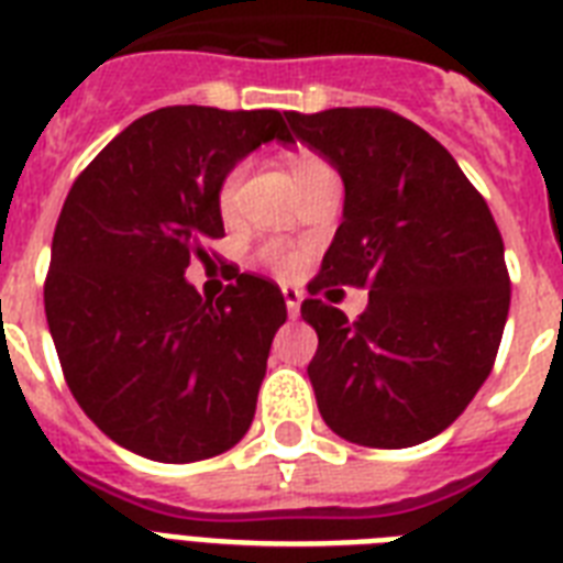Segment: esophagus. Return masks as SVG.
<instances>
[{
  "label": "esophagus",
  "instance_id": "esophagus-1",
  "mask_svg": "<svg viewBox=\"0 0 563 563\" xmlns=\"http://www.w3.org/2000/svg\"><path fill=\"white\" fill-rule=\"evenodd\" d=\"M283 300H286V309H289V316L298 318L300 316V300H303L300 289H295V286H283Z\"/></svg>",
  "mask_w": 563,
  "mask_h": 563
}]
</instances>
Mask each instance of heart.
<instances>
[{
	"mask_svg": "<svg viewBox=\"0 0 563 563\" xmlns=\"http://www.w3.org/2000/svg\"><path fill=\"white\" fill-rule=\"evenodd\" d=\"M321 169H330L321 157H316V154H298L295 161H291V175H295V180H303L309 178V175H316V172ZM242 178H245V166H236V169L230 172L228 178H224V184H221L219 189V207L221 212H230L233 210V203H236V195H239V187H242ZM265 263L272 265L274 272L283 274V277H289V274H295V268L300 265V254L298 251H291V247L286 245H268L263 251Z\"/></svg>",
	"mask_w": 563,
	"mask_h": 563,
	"instance_id": "obj_1",
	"label": "heart"
}]
</instances>
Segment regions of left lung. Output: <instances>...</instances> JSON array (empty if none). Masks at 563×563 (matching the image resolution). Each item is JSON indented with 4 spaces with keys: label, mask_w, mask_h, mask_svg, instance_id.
Returning a JSON list of instances; mask_svg holds the SVG:
<instances>
[{
    "label": "left lung",
    "mask_w": 563,
    "mask_h": 563,
    "mask_svg": "<svg viewBox=\"0 0 563 563\" xmlns=\"http://www.w3.org/2000/svg\"><path fill=\"white\" fill-rule=\"evenodd\" d=\"M286 119L344 180L342 224L309 291L368 286L356 321L321 298L300 307L318 333L307 368L318 411L353 444H423L467 409L497 360L511 303L497 221L453 154L391 110Z\"/></svg>",
    "instance_id": "obj_1"
}]
</instances>
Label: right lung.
I'll use <instances>...</instances> for the list:
<instances>
[{"mask_svg": "<svg viewBox=\"0 0 563 563\" xmlns=\"http://www.w3.org/2000/svg\"><path fill=\"white\" fill-rule=\"evenodd\" d=\"M272 140L295 143L280 110L161 108L110 140L66 195L48 333L84 415L152 462L212 459L254 420L286 300L239 272L219 300L201 298L184 274L224 236L230 169Z\"/></svg>", "mask_w": 563, "mask_h": 563, "instance_id": "1", "label": "right lung"}]
</instances>
